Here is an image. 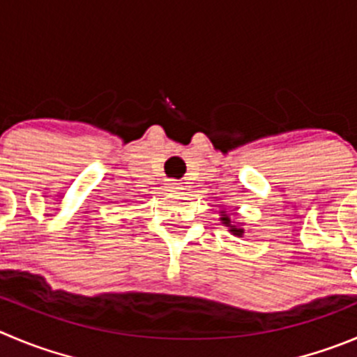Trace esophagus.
<instances>
[{
  "label": "esophagus",
  "mask_w": 357,
  "mask_h": 357,
  "mask_svg": "<svg viewBox=\"0 0 357 357\" xmlns=\"http://www.w3.org/2000/svg\"><path fill=\"white\" fill-rule=\"evenodd\" d=\"M181 182H175V181H172V182H169V184H168V191L169 192H178V191H181Z\"/></svg>",
  "instance_id": "esophagus-1"
}]
</instances>
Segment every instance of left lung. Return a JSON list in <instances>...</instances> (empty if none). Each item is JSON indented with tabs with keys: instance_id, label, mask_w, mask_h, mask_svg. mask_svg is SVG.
<instances>
[{
	"instance_id": "8db88e82",
	"label": "left lung",
	"mask_w": 357,
	"mask_h": 357,
	"mask_svg": "<svg viewBox=\"0 0 357 357\" xmlns=\"http://www.w3.org/2000/svg\"><path fill=\"white\" fill-rule=\"evenodd\" d=\"M220 220H222L224 226L229 227V231H231L235 236H242L243 235L242 227H238V226H236V224H233L231 219H229V215H227V213L222 212V217H220Z\"/></svg>"
}]
</instances>
